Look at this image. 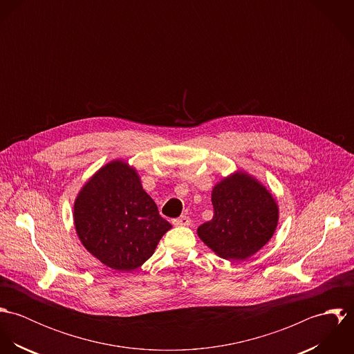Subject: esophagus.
Here are the masks:
<instances>
[{
    "instance_id": "obj_1",
    "label": "esophagus",
    "mask_w": 354,
    "mask_h": 354,
    "mask_svg": "<svg viewBox=\"0 0 354 354\" xmlns=\"http://www.w3.org/2000/svg\"><path fill=\"white\" fill-rule=\"evenodd\" d=\"M173 225H174V226H189V225H191V219H189V216L183 215V216H180V218L173 219Z\"/></svg>"
}]
</instances>
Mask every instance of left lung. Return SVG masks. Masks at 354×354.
<instances>
[{"label": "left lung", "instance_id": "1", "mask_svg": "<svg viewBox=\"0 0 354 354\" xmlns=\"http://www.w3.org/2000/svg\"><path fill=\"white\" fill-rule=\"evenodd\" d=\"M214 216L198 227L203 243L227 260H245L263 248L278 225V205L252 176L237 171L211 194Z\"/></svg>", "mask_w": 354, "mask_h": 354}]
</instances>
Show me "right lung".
<instances>
[{
  "label": "right lung",
  "instance_id": "right-lung-1",
  "mask_svg": "<svg viewBox=\"0 0 354 354\" xmlns=\"http://www.w3.org/2000/svg\"><path fill=\"white\" fill-rule=\"evenodd\" d=\"M73 221L84 248L118 271L140 267L171 225L159 215L138 171L122 160L101 167L79 192Z\"/></svg>",
  "mask_w": 354,
  "mask_h": 354
}]
</instances>
